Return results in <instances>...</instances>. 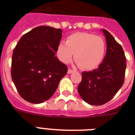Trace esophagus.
I'll return each instance as SVG.
<instances>
[{"instance_id":"obj_1","label":"esophagus","mask_w":135,"mask_h":135,"mask_svg":"<svg viewBox=\"0 0 135 135\" xmlns=\"http://www.w3.org/2000/svg\"><path fill=\"white\" fill-rule=\"evenodd\" d=\"M74 71V70L71 69H68V74H71V73H73Z\"/></svg>"}]
</instances>
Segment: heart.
Instances as JSON below:
<instances>
[{"label":"heart","instance_id":"b5f03b06","mask_svg":"<svg viewBox=\"0 0 135 135\" xmlns=\"http://www.w3.org/2000/svg\"><path fill=\"white\" fill-rule=\"evenodd\" d=\"M105 53L104 40L90 33L78 32L70 35L65 43H60L57 47V55L61 61L69 63L74 54L76 63L86 70L97 67L104 58Z\"/></svg>","mask_w":135,"mask_h":135}]
</instances>
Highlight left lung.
Wrapping results in <instances>:
<instances>
[{"mask_svg":"<svg viewBox=\"0 0 135 135\" xmlns=\"http://www.w3.org/2000/svg\"><path fill=\"white\" fill-rule=\"evenodd\" d=\"M107 54L96 69L82 73L78 91L81 98L89 104L100 106L113 98L124 83L126 56L121 45L106 29Z\"/></svg>","mask_w":135,"mask_h":135,"instance_id":"8db88e82","label":"left lung"}]
</instances>
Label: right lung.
Instances as JSON below:
<instances>
[{
    "label": "right lung",
    "mask_w": 135,
    "mask_h": 135,
    "mask_svg": "<svg viewBox=\"0 0 135 135\" xmlns=\"http://www.w3.org/2000/svg\"><path fill=\"white\" fill-rule=\"evenodd\" d=\"M62 30L36 27L20 38L12 58L11 76L19 94L26 101L40 104L48 100L67 73L55 52Z\"/></svg>",
    "instance_id": "obj_1"
}]
</instances>
